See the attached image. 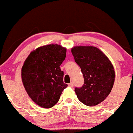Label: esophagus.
Returning a JSON list of instances; mask_svg holds the SVG:
<instances>
[{"label":"esophagus","instance_id":"esophagus-1","mask_svg":"<svg viewBox=\"0 0 133 133\" xmlns=\"http://www.w3.org/2000/svg\"><path fill=\"white\" fill-rule=\"evenodd\" d=\"M68 86H69V87H74V83H72V82H71L70 83L68 84Z\"/></svg>","mask_w":133,"mask_h":133}]
</instances>
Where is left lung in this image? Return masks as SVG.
I'll use <instances>...</instances> for the list:
<instances>
[{
  "label": "left lung",
  "instance_id": "left-lung-1",
  "mask_svg": "<svg viewBox=\"0 0 133 133\" xmlns=\"http://www.w3.org/2000/svg\"><path fill=\"white\" fill-rule=\"evenodd\" d=\"M71 53L81 68L84 84L75 91L79 101L86 106H96L104 101L113 88L115 71L110 59L95 46H75Z\"/></svg>",
  "mask_w": 133,
  "mask_h": 133
}]
</instances>
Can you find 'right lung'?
<instances>
[{
	"mask_svg": "<svg viewBox=\"0 0 133 133\" xmlns=\"http://www.w3.org/2000/svg\"><path fill=\"white\" fill-rule=\"evenodd\" d=\"M65 57V48L48 44L31 52L25 61L22 69L23 86L29 97L41 107H53L68 87L59 68Z\"/></svg>",
	"mask_w": 133,
	"mask_h": 133,
	"instance_id": "add662e5",
	"label": "right lung"
}]
</instances>
